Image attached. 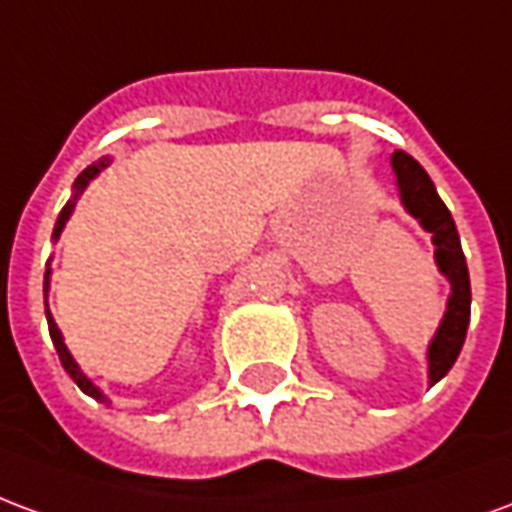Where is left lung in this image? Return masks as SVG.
<instances>
[{
	"label": "left lung",
	"mask_w": 512,
	"mask_h": 512,
	"mask_svg": "<svg viewBox=\"0 0 512 512\" xmlns=\"http://www.w3.org/2000/svg\"><path fill=\"white\" fill-rule=\"evenodd\" d=\"M392 169L397 175V189H400L403 208L422 224V230L433 235L436 266L444 277L450 279L452 288L450 299H447V312H444L439 329H436V337L428 345V381L433 386L450 373V367L455 365V359L461 354L463 340H466L469 315H472L469 268H466V257H463L455 222H452L447 205L436 194V186L428 178V172L403 150L392 153Z\"/></svg>",
	"instance_id": "8db88e82"
}]
</instances>
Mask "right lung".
Returning a JSON list of instances; mask_svg holds the SVG:
<instances>
[{
  "label": "right lung",
  "mask_w": 512,
  "mask_h": 512,
  "mask_svg": "<svg viewBox=\"0 0 512 512\" xmlns=\"http://www.w3.org/2000/svg\"><path fill=\"white\" fill-rule=\"evenodd\" d=\"M104 167H109V158H101V161H95V164H90V167L84 169L82 175L76 178V183H73V197L68 202H65V208H62L60 216H57V224H54V235H51L54 241L60 238L62 227H65V222L71 219V213H73V208H76V200H79V194H82V191L87 189V186H90V180H93L95 175H98V172H101V169H104ZM49 277H51V268H46V279H43V293H49ZM46 321H49L51 343H54V348H57V354H60V362H62V367H65V373H68V376H71L73 381H76V384H79V389H82V392H87V395L95 397V400H101V403H106L104 392H101V389H98V386H95L93 381H90V378L84 376L82 370H79V365H76V359H73V356H71V351H68V345L62 343V332H60V329H57V323H54V318H51L49 310H46Z\"/></svg>",
  "instance_id": "obj_1"
}]
</instances>
